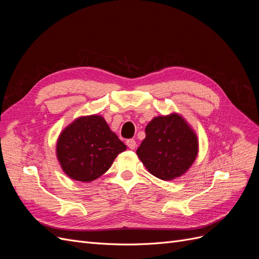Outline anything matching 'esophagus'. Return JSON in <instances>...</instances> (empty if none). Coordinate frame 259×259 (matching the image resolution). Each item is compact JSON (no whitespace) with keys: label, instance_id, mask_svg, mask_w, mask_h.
I'll return each instance as SVG.
<instances>
[{"label":"esophagus","instance_id":"obj_1","mask_svg":"<svg viewBox=\"0 0 259 259\" xmlns=\"http://www.w3.org/2000/svg\"><path fill=\"white\" fill-rule=\"evenodd\" d=\"M126 145H127V147L130 148V149H135V147H136V142L134 139H127L126 140Z\"/></svg>","mask_w":259,"mask_h":259}]
</instances>
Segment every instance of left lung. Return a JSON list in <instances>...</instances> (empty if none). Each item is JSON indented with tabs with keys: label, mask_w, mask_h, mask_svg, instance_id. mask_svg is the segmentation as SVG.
Returning a JSON list of instances; mask_svg holds the SVG:
<instances>
[{
	"label": "left lung",
	"mask_w": 259,
	"mask_h": 259,
	"mask_svg": "<svg viewBox=\"0 0 259 259\" xmlns=\"http://www.w3.org/2000/svg\"><path fill=\"white\" fill-rule=\"evenodd\" d=\"M137 155L150 173L162 180L180 177L198 155V137L177 113L155 116L146 126Z\"/></svg>",
	"instance_id": "left-lung-1"
}]
</instances>
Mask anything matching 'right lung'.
Masks as SVG:
<instances>
[{"mask_svg":"<svg viewBox=\"0 0 259 259\" xmlns=\"http://www.w3.org/2000/svg\"><path fill=\"white\" fill-rule=\"evenodd\" d=\"M125 146L100 115L77 117L61 132L56 152L60 166L74 180L90 183L110 168Z\"/></svg>","mask_w":259,"mask_h":259,"instance_id":"obj_1","label":"right lung"}]
</instances>
